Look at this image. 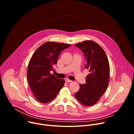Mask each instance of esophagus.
<instances>
[{"mask_svg":"<svg viewBox=\"0 0 134 134\" xmlns=\"http://www.w3.org/2000/svg\"><path fill=\"white\" fill-rule=\"evenodd\" d=\"M66 82L67 83H71V82H72V81H71V80H70L69 79H66Z\"/></svg>","mask_w":134,"mask_h":134,"instance_id":"esophagus-1","label":"esophagus"}]
</instances>
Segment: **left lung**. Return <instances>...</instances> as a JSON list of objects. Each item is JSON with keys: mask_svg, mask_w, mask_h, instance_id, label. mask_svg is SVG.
I'll use <instances>...</instances> for the list:
<instances>
[{"mask_svg": "<svg viewBox=\"0 0 134 134\" xmlns=\"http://www.w3.org/2000/svg\"><path fill=\"white\" fill-rule=\"evenodd\" d=\"M85 57L86 68L89 70L86 84L80 85L75 98L83 105L88 107L97 103L109 83L110 66L107 56L101 47L94 41L86 40L75 45Z\"/></svg>", "mask_w": 134, "mask_h": 134, "instance_id": "8db88e82", "label": "left lung"}]
</instances>
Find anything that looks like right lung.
<instances>
[{"instance_id": "obj_1", "label": "right lung", "mask_w": 134, "mask_h": 134, "mask_svg": "<svg viewBox=\"0 0 134 134\" xmlns=\"http://www.w3.org/2000/svg\"><path fill=\"white\" fill-rule=\"evenodd\" d=\"M71 45L47 42L38 48L29 62L27 78L35 99L40 103L53 100L63 87L65 81L59 79L50 71L57 65L60 52Z\"/></svg>"}]
</instances>
